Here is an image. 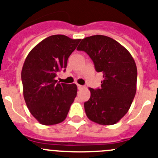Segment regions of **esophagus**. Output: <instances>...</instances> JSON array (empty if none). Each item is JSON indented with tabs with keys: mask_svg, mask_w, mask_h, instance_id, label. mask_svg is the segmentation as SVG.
Returning <instances> with one entry per match:
<instances>
[{
	"mask_svg": "<svg viewBox=\"0 0 158 158\" xmlns=\"http://www.w3.org/2000/svg\"><path fill=\"white\" fill-rule=\"evenodd\" d=\"M77 87H78V89H79V90H80V89H83V86H82V85H79V84H77Z\"/></svg>",
	"mask_w": 158,
	"mask_h": 158,
	"instance_id": "obj_1",
	"label": "esophagus"
}]
</instances>
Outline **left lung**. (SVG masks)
Here are the masks:
<instances>
[{
  "label": "left lung",
  "mask_w": 158,
  "mask_h": 158,
  "mask_svg": "<svg viewBox=\"0 0 158 158\" xmlns=\"http://www.w3.org/2000/svg\"><path fill=\"white\" fill-rule=\"evenodd\" d=\"M78 51L87 53L96 71L102 72L101 87L90 88V98L84 102L87 118L100 125H114L128 112L137 90L136 64L123 45L106 35L82 40Z\"/></svg>",
  "instance_id": "1"
}]
</instances>
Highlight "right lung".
I'll use <instances>...</instances> for the list:
<instances>
[{"label":"right lung","instance_id":"obj_1","mask_svg":"<svg viewBox=\"0 0 158 158\" xmlns=\"http://www.w3.org/2000/svg\"><path fill=\"white\" fill-rule=\"evenodd\" d=\"M80 39L54 35L43 40L26 57L21 71L23 93L30 113L40 124H58L67 118L77 94L75 83L57 82Z\"/></svg>","mask_w":158,"mask_h":158}]
</instances>
